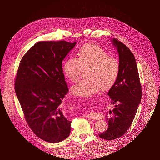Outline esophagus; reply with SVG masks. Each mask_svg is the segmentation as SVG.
<instances>
[{
	"label": "esophagus",
	"mask_w": 160,
	"mask_h": 160,
	"mask_svg": "<svg viewBox=\"0 0 160 160\" xmlns=\"http://www.w3.org/2000/svg\"><path fill=\"white\" fill-rule=\"evenodd\" d=\"M88 118L91 119L92 120H98L100 119V115L98 113H95V112H91L87 116Z\"/></svg>",
	"instance_id": "1"
}]
</instances>
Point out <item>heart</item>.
I'll return each mask as SVG.
<instances>
[{
	"label": "heart",
	"instance_id": "obj_1",
	"mask_svg": "<svg viewBox=\"0 0 160 160\" xmlns=\"http://www.w3.org/2000/svg\"><path fill=\"white\" fill-rule=\"evenodd\" d=\"M78 57H69L65 60L63 71L71 81L77 82L83 71L86 70L87 78L79 81L71 88L72 94L89 97L99 90L112 87L120 71V63L115 57L98 45L88 44L80 48Z\"/></svg>",
	"mask_w": 160,
	"mask_h": 160
}]
</instances>
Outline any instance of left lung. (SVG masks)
<instances>
[{
	"mask_svg": "<svg viewBox=\"0 0 160 160\" xmlns=\"http://www.w3.org/2000/svg\"><path fill=\"white\" fill-rule=\"evenodd\" d=\"M119 56L120 71L116 82L108 95L115 108L106 115L108 128L100 133V138L113 140L123 136L130 127L142 97L136 58L122 42L113 39Z\"/></svg>",
	"mask_w": 160,
	"mask_h": 160,
	"instance_id": "obj_1",
	"label": "left lung"
}]
</instances>
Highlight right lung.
Segmentation results:
<instances>
[{"label": "right lung", "instance_id": "obj_1", "mask_svg": "<svg viewBox=\"0 0 160 160\" xmlns=\"http://www.w3.org/2000/svg\"><path fill=\"white\" fill-rule=\"evenodd\" d=\"M75 45L64 40L38 42L22 56L15 76V91L24 119L47 142L62 141L71 132V122L61 107L69 92L62 61Z\"/></svg>", "mask_w": 160, "mask_h": 160}]
</instances>
